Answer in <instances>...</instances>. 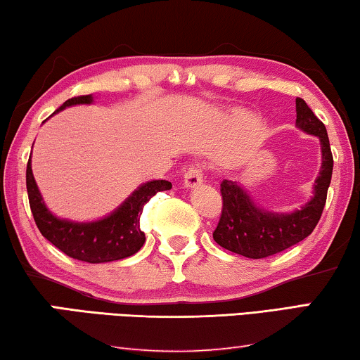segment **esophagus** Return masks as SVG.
<instances>
[{"label": "esophagus", "mask_w": 360, "mask_h": 360, "mask_svg": "<svg viewBox=\"0 0 360 360\" xmlns=\"http://www.w3.org/2000/svg\"><path fill=\"white\" fill-rule=\"evenodd\" d=\"M184 184L186 188H195L198 185L202 184V169L199 165H195V167L188 169L186 174L184 176Z\"/></svg>", "instance_id": "esophagus-1"}]
</instances>
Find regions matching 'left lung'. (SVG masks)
I'll return each mask as SVG.
<instances>
[{"instance_id": "left-lung-1", "label": "left lung", "mask_w": 360, "mask_h": 360, "mask_svg": "<svg viewBox=\"0 0 360 360\" xmlns=\"http://www.w3.org/2000/svg\"><path fill=\"white\" fill-rule=\"evenodd\" d=\"M296 127L309 135L319 136L322 145V167L315 180L311 201L290 214L270 212L259 207L236 181L224 180L220 184L222 215L212 236L225 250L250 259H264L297 245L319 224L333 172L327 129L301 98H296Z\"/></svg>"}]
</instances>
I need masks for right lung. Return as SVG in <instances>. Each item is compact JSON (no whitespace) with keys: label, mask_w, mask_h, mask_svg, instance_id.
<instances>
[{"label":"right lung","mask_w":360,"mask_h":360,"mask_svg":"<svg viewBox=\"0 0 360 360\" xmlns=\"http://www.w3.org/2000/svg\"><path fill=\"white\" fill-rule=\"evenodd\" d=\"M93 96H75L54 110L59 112L74 104H91ZM32 154L27 164V193L30 209L40 233L53 243L65 256L82 262L103 264L134 256L145 245V233L140 229V215L145 204L158 191L172 188L167 180H153L138 186L131 195L110 212L108 217L95 222H72L59 219L43 202L37 181L32 174Z\"/></svg>","instance_id":"obj_1"}]
</instances>
